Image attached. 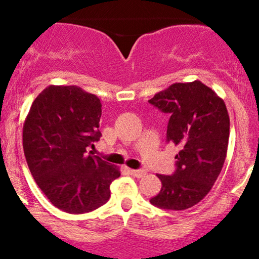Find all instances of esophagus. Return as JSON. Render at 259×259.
<instances>
[{
	"mask_svg": "<svg viewBox=\"0 0 259 259\" xmlns=\"http://www.w3.org/2000/svg\"><path fill=\"white\" fill-rule=\"evenodd\" d=\"M129 173L130 175H133V177L142 178L145 174H146V171L142 170V169H129Z\"/></svg>",
	"mask_w": 259,
	"mask_h": 259,
	"instance_id": "34e87169",
	"label": "esophagus"
}]
</instances>
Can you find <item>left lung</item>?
Returning <instances> with one entry per match:
<instances>
[{
    "mask_svg": "<svg viewBox=\"0 0 259 259\" xmlns=\"http://www.w3.org/2000/svg\"><path fill=\"white\" fill-rule=\"evenodd\" d=\"M148 102L170 115L167 142L180 148L177 169L158 175L162 189L150 202L170 210L194 207L210 191L224 165L230 134L227 106L200 80L175 82Z\"/></svg>",
    "mask_w": 259,
    "mask_h": 259,
    "instance_id": "1",
    "label": "left lung"
}]
</instances>
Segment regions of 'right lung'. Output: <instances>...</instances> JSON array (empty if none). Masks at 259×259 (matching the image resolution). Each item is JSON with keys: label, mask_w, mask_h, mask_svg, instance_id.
Returning <instances> with one entry per match:
<instances>
[{"label": "right lung", "mask_w": 259, "mask_h": 259, "mask_svg": "<svg viewBox=\"0 0 259 259\" xmlns=\"http://www.w3.org/2000/svg\"><path fill=\"white\" fill-rule=\"evenodd\" d=\"M101 107L99 97L81 88L51 85L32 102L23 126L32 178L53 206L72 214L105 204L120 177L119 168L88 154L101 138Z\"/></svg>", "instance_id": "add662e5"}]
</instances>
